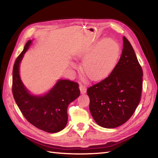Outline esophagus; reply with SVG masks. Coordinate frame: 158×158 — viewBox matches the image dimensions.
<instances>
[{
  "label": "esophagus",
  "mask_w": 158,
  "mask_h": 158,
  "mask_svg": "<svg viewBox=\"0 0 158 158\" xmlns=\"http://www.w3.org/2000/svg\"><path fill=\"white\" fill-rule=\"evenodd\" d=\"M79 89L81 94H84L86 93V87L83 84H79Z\"/></svg>",
  "instance_id": "obj_1"
}]
</instances>
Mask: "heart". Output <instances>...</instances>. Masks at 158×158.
I'll return each instance as SVG.
<instances>
[{
	"mask_svg": "<svg viewBox=\"0 0 158 158\" xmlns=\"http://www.w3.org/2000/svg\"><path fill=\"white\" fill-rule=\"evenodd\" d=\"M119 54V46L114 40L106 39L79 50L76 54L82 59L81 70L88 78L98 80L110 73ZM73 67H75L74 64Z\"/></svg>",
	"mask_w": 158,
	"mask_h": 158,
	"instance_id": "1",
	"label": "heart"
}]
</instances>
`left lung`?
<instances>
[{
  "label": "left lung",
  "instance_id": "8db88e82",
  "mask_svg": "<svg viewBox=\"0 0 158 158\" xmlns=\"http://www.w3.org/2000/svg\"><path fill=\"white\" fill-rule=\"evenodd\" d=\"M143 72L130 42L123 37V50L106 78L88 88L90 113L100 127L113 128L133 115L141 99Z\"/></svg>",
  "mask_w": 158,
  "mask_h": 158
}]
</instances>
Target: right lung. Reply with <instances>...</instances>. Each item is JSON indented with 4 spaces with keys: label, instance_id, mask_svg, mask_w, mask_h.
Masks as SVG:
<instances>
[{
    "label": "right lung",
    "instance_id": "1",
    "mask_svg": "<svg viewBox=\"0 0 158 158\" xmlns=\"http://www.w3.org/2000/svg\"><path fill=\"white\" fill-rule=\"evenodd\" d=\"M31 41L25 44L13 68L12 93L20 110L30 124L50 133L63 130L68 122V106L80 95L79 84L70 80L59 79L43 96L31 94L21 81L19 65Z\"/></svg>",
    "mask_w": 158,
    "mask_h": 158
}]
</instances>
